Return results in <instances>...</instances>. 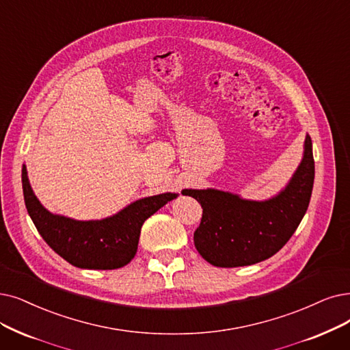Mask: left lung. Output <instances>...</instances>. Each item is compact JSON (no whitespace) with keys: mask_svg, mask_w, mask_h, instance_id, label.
Returning <instances> with one entry per match:
<instances>
[{"mask_svg":"<svg viewBox=\"0 0 350 350\" xmlns=\"http://www.w3.org/2000/svg\"><path fill=\"white\" fill-rule=\"evenodd\" d=\"M313 183V145L307 133L295 174L267 200H247L215 188L184 189L183 193L204 209L193 232L195 248L217 267H243L270 258L297 230L309 206Z\"/></svg>","mask_w":350,"mask_h":350,"instance_id":"1","label":"left lung"}]
</instances>
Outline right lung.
<instances>
[{"mask_svg": "<svg viewBox=\"0 0 350 350\" xmlns=\"http://www.w3.org/2000/svg\"><path fill=\"white\" fill-rule=\"evenodd\" d=\"M25 208L43 240L79 269L115 270L132 261L144 222L179 193L163 192L139 198L102 219H75L53 214L31 188L27 166L21 172Z\"/></svg>", "mask_w": 350, "mask_h": 350, "instance_id": "right-lung-1", "label": "right lung"}]
</instances>
